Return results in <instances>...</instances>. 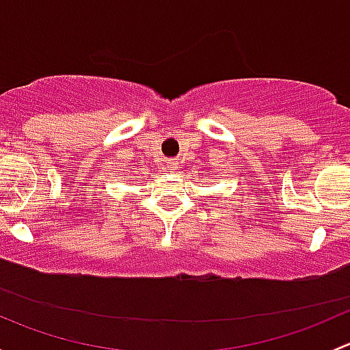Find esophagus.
<instances>
[{"label": "esophagus", "instance_id": "34e87169", "mask_svg": "<svg viewBox=\"0 0 350 350\" xmlns=\"http://www.w3.org/2000/svg\"><path fill=\"white\" fill-rule=\"evenodd\" d=\"M165 167H167L169 171H174V169L178 167V161H174V159H171V161L165 162Z\"/></svg>", "mask_w": 350, "mask_h": 350}]
</instances>
